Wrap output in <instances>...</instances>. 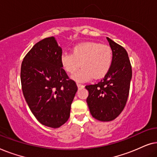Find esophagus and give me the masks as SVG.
Returning <instances> with one entry per match:
<instances>
[{
	"label": "esophagus",
	"instance_id": "34e87169",
	"mask_svg": "<svg viewBox=\"0 0 157 157\" xmlns=\"http://www.w3.org/2000/svg\"><path fill=\"white\" fill-rule=\"evenodd\" d=\"M77 86H78V89H82V88L84 87V86H83V84H81V83H77Z\"/></svg>",
	"mask_w": 157,
	"mask_h": 157
}]
</instances>
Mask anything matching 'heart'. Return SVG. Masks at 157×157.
<instances>
[{"label": "heart", "instance_id": "1", "mask_svg": "<svg viewBox=\"0 0 157 157\" xmlns=\"http://www.w3.org/2000/svg\"><path fill=\"white\" fill-rule=\"evenodd\" d=\"M113 61L111 48L107 45L94 42L78 44L72 48L71 53H63L60 57L61 67L68 74L76 71L72 76L76 82H86L94 77L104 76L110 69Z\"/></svg>", "mask_w": 157, "mask_h": 157}]
</instances>
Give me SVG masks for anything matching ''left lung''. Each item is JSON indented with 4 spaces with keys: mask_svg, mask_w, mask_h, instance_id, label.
Wrapping results in <instances>:
<instances>
[{
    "mask_svg": "<svg viewBox=\"0 0 157 157\" xmlns=\"http://www.w3.org/2000/svg\"><path fill=\"white\" fill-rule=\"evenodd\" d=\"M106 38L113 53L110 69L100 82L86 86L89 91L86 102L91 114L101 121H112L123 111L132 77V66L125 48Z\"/></svg>",
    "mask_w": 157,
    "mask_h": 157,
    "instance_id": "1",
    "label": "left lung"
}]
</instances>
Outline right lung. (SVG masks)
Returning <instances> with one entry per match:
<instances>
[{
	"label": "right lung",
	"mask_w": 157,
	"mask_h": 157,
	"mask_svg": "<svg viewBox=\"0 0 157 157\" xmlns=\"http://www.w3.org/2000/svg\"><path fill=\"white\" fill-rule=\"evenodd\" d=\"M61 54L55 38H46L25 55L21 68L23 94L31 112L43 125L54 128L68 121L78 90L61 67Z\"/></svg>",
	"instance_id": "add662e5"
}]
</instances>
